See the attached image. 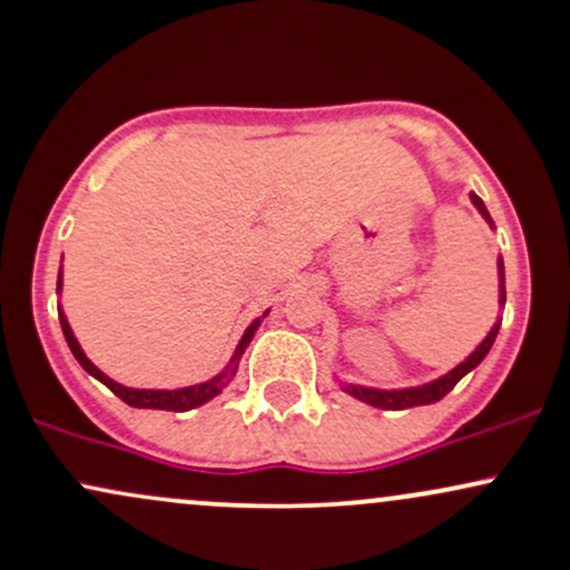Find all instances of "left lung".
<instances>
[{"mask_svg":"<svg viewBox=\"0 0 570 570\" xmlns=\"http://www.w3.org/2000/svg\"><path fill=\"white\" fill-rule=\"evenodd\" d=\"M470 200H473V206L479 209V214L483 219H487L489 228L494 230V223L492 217H489L487 206H483V200L479 195H470ZM498 304L500 307H505V266H503V255L498 258ZM500 321L503 317H498L494 321V326L489 328V334L483 336V340L475 345V351L470 353L468 358L459 361L454 370H449L445 375L434 377V381H426V383H419V385H405V389H375V385H361V383H340V389L345 391V394L356 396V400L366 402V405L372 407H381V410H405V407H419V405H432V402L443 400L445 394H449L454 385L462 381L468 372H473L475 366L481 364L483 358H487V353L492 351L494 345V336L500 332Z\"/></svg>","mask_w":570,"mask_h":570,"instance_id":"left-lung-1","label":"left lung"}]
</instances>
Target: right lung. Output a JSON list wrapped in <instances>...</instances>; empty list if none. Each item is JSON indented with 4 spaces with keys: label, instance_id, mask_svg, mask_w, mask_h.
<instances>
[{
    "label": "right lung",
    "instance_id": "right-lung-1",
    "mask_svg": "<svg viewBox=\"0 0 570 570\" xmlns=\"http://www.w3.org/2000/svg\"><path fill=\"white\" fill-rule=\"evenodd\" d=\"M57 293H62V272H59V277H57ZM266 315H268V309L263 312L261 317H255V321L249 323L247 328H244V334H242V340H238L234 356H230L228 364H225V370L219 372V375L209 377V381L195 383V385H185V389H130V385L116 383L114 377H108L106 372L100 370V366H95V361H91L87 353H83L81 342H78L76 334H72V328H70V323H67V315H65L62 304H59V323H62V332H65L67 345H70L72 356L78 358V364H81L91 377H97V381H100L102 385H108V389H111L121 402H127V405L149 407V410H174V413H185V410L200 407V405H206V402H209V400H214V396H217V394H223L225 385L234 381V375H236V370H238V361H242L244 351H247V345H249V342H253V336L261 328L263 317H266Z\"/></svg>",
    "mask_w": 570,
    "mask_h": 570
}]
</instances>
